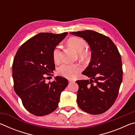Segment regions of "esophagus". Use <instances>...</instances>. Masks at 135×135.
<instances>
[{"instance_id":"1","label":"esophagus","mask_w":135,"mask_h":135,"mask_svg":"<svg viewBox=\"0 0 135 135\" xmlns=\"http://www.w3.org/2000/svg\"><path fill=\"white\" fill-rule=\"evenodd\" d=\"M74 81L73 80H68V82H69V83H71V82H73Z\"/></svg>"}]
</instances>
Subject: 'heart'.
<instances>
[{"instance_id":"b5f03b06","label":"heart","mask_w":135,"mask_h":135,"mask_svg":"<svg viewBox=\"0 0 135 135\" xmlns=\"http://www.w3.org/2000/svg\"><path fill=\"white\" fill-rule=\"evenodd\" d=\"M68 46L72 48L75 52L79 53L80 58L82 60H88L90 56V53L89 50L86 49L87 43L85 40L79 37H72L67 41ZM61 47L57 46L55 47L52 52V56L55 62H59L61 60ZM81 67L79 64H63L58 68V73L66 78L72 79L76 77L79 73L81 71Z\"/></svg>"}]
</instances>
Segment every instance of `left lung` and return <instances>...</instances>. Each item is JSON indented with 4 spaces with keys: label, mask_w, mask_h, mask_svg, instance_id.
I'll return each instance as SVG.
<instances>
[{
    "label": "left lung",
    "mask_w": 135,
    "mask_h": 135,
    "mask_svg": "<svg viewBox=\"0 0 135 135\" xmlns=\"http://www.w3.org/2000/svg\"><path fill=\"white\" fill-rule=\"evenodd\" d=\"M84 38L92 51L91 61L82 74L90 80H79L77 102L80 108L90 114H100L111 107L123 80L121 55L108 37L97 31L71 32Z\"/></svg>",
    "instance_id": "left-lung-1"
}]
</instances>
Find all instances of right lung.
<instances>
[{
  "mask_svg": "<svg viewBox=\"0 0 135 135\" xmlns=\"http://www.w3.org/2000/svg\"><path fill=\"white\" fill-rule=\"evenodd\" d=\"M68 33H40L19 47L12 64L13 88L27 111L43 116L57 108L62 91L67 86L65 78L57 76L46 83L45 74L55 70L52 52Z\"/></svg>",
  "mask_w": 135,
  "mask_h": 135,
  "instance_id": "1",
  "label": "right lung"
}]
</instances>
